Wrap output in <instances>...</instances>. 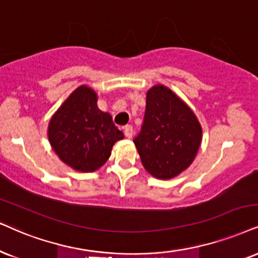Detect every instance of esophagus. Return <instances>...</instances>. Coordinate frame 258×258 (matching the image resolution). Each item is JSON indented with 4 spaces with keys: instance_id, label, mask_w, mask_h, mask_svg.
<instances>
[{
    "instance_id": "obj_1",
    "label": "esophagus",
    "mask_w": 258,
    "mask_h": 258,
    "mask_svg": "<svg viewBox=\"0 0 258 258\" xmlns=\"http://www.w3.org/2000/svg\"><path fill=\"white\" fill-rule=\"evenodd\" d=\"M123 129H124V135H125L128 139L132 138V136H133V126L132 125H125Z\"/></svg>"
}]
</instances>
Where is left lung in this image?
<instances>
[{
	"instance_id": "8db88e82",
	"label": "left lung",
	"mask_w": 258,
	"mask_h": 258,
	"mask_svg": "<svg viewBox=\"0 0 258 258\" xmlns=\"http://www.w3.org/2000/svg\"><path fill=\"white\" fill-rule=\"evenodd\" d=\"M202 141V128L187 105L164 85L146 97L141 132L134 144L152 176L171 179L191 165Z\"/></svg>"
}]
</instances>
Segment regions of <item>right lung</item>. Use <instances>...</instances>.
<instances>
[{
	"label": "right lung",
	"mask_w": 258,
	"mask_h": 258,
	"mask_svg": "<svg viewBox=\"0 0 258 258\" xmlns=\"http://www.w3.org/2000/svg\"><path fill=\"white\" fill-rule=\"evenodd\" d=\"M97 93L80 86L50 119L47 138L63 163L81 172H93L106 163L114 142L124 138L110 113L97 106Z\"/></svg>",
	"instance_id": "right-lung-1"
}]
</instances>
